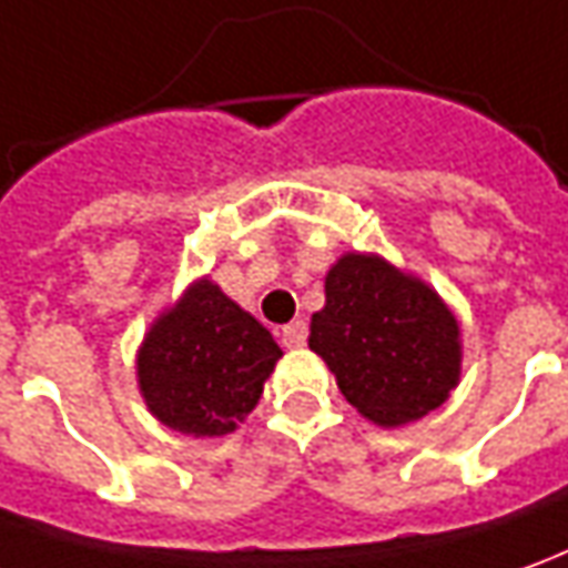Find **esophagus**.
<instances>
[{
	"instance_id": "esophagus-1",
	"label": "esophagus",
	"mask_w": 568,
	"mask_h": 568,
	"mask_svg": "<svg viewBox=\"0 0 568 568\" xmlns=\"http://www.w3.org/2000/svg\"><path fill=\"white\" fill-rule=\"evenodd\" d=\"M306 336H308L306 322H291V324H284V331H281V343H284L287 349H300V346H306Z\"/></svg>"
}]
</instances>
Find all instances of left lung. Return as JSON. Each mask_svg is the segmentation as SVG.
Listing matches in <instances>:
<instances>
[{"instance_id": "8db88e82", "label": "left lung", "mask_w": 568, "mask_h": 568, "mask_svg": "<svg viewBox=\"0 0 568 568\" xmlns=\"http://www.w3.org/2000/svg\"><path fill=\"white\" fill-rule=\"evenodd\" d=\"M324 293L308 346L334 371L346 402L381 426L439 408L460 374V331L439 296L362 253L336 262Z\"/></svg>"}]
</instances>
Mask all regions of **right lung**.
<instances>
[{"mask_svg": "<svg viewBox=\"0 0 568 568\" xmlns=\"http://www.w3.org/2000/svg\"><path fill=\"white\" fill-rule=\"evenodd\" d=\"M281 346L216 284L201 281L139 352L144 402L185 436H225L256 408Z\"/></svg>", "mask_w": 568, "mask_h": 568, "instance_id": "right-lung-1", "label": "right lung"}]
</instances>
